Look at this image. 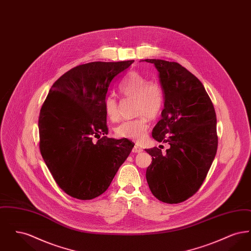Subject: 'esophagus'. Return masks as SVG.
Masks as SVG:
<instances>
[{
  "instance_id": "esophagus-1",
  "label": "esophagus",
  "mask_w": 251,
  "mask_h": 251,
  "mask_svg": "<svg viewBox=\"0 0 251 251\" xmlns=\"http://www.w3.org/2000/svg\"><path fill=\"white\" fill-rule=\"evenodd\" d=\"M142 151H143V149L140 148V147H138V146H134V147L132 148V150H131V152H132V153H140V152H142Z\"/></svg>"
}]
</instances>
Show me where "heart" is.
<instances>
[{"label": "heart", "mask_w": 251, "mask_h": 251, "mask_svg": "<svg viewBox=\"0 0 251 251\" xmlns=\"http://www.w3.org/2000/svg\"><path fill=\"white\" fill-rule=\"evenodd\" d=\"M119 89L122 95L134 99L135 114L140 116L134 120H126L120 123L115 130L116 135L140 143L145 140L148 134L149 118H156L164 106V89L158 82L149 81L145 75L137 72H131L125 76L120 81ZM103 106L109 120H119V101L116 96H106Z\"/></svg>", "instance_id": "1"}]
</instances>
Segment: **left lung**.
<instances>
[{
	"instance_id": "8db88e82",
	"label": "left lung",
	"mask_w": 251,
	"mask_h": 251,
	"mask_svg": "<svg viewBox=\"0 0 251 251\" xmlns=\"http://www.w3.org/2000/svg\"><path fill=\"white\" fill-rule=\"evenodd\" d=\"M154 64L165 93L162 119L152 130L158 142L170 148L146 150L152 156L146 178L152 195L163 202L180 203L202 185L215 159L218 137L213 102L201 82L177 62Z\"/></svg>"
}]
</instances>
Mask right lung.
I'll return each instance as SVG.
<instances>
[{
	"mask_svg": "<svg viewBox=\"0 0 251 251\" xmlns=\"http://www.w3.org/2000/svg\"><path fill=\"white\" fill-rule=\"evenodd\" d=\"M133 62L79 65L52 84L41 107L40 153L55 182L74 199L88 201L106 191L133 148L128 139L106 136L103 106L112 86Z\"/></svg>",
	"mask_w": 251,
	"mask_h": 251,
	"instance_id": "right-lung-1",
	"label": "right lung"
}]
</instances>
